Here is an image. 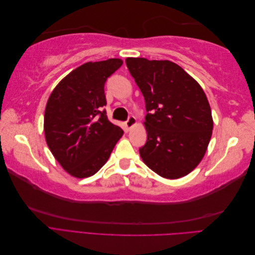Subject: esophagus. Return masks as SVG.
Listing matches in <instances>:
<instances>
[{
  "label": "esophagus",
  "instance_id": "34e87169",
  "mask_svg": "<svg viewBox=\"0 0 255 255\" xmlns=\"http://www.w3.org/2000/svg\"><path fill=\"white\" fill-rule=\"evenodd\" d=\"M136 123V118L134 117V116H129V117L128 118V120L126 121V127L128 128H130L134 125Z\"/></svg>",
  "mask_w": 255,
  "mask_h": 255
}]
</instances>
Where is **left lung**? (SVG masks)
I'll return each mask as SVG.
<instances>
[{"instance_id": "8db88e82", "label": "left lung", "mask_w": 255, "mask_h": 255, "mask_svg": "<svg viewBox=\"0 0 255 255\" xmlns=\"http://www.w3.org/2000/svg\"><path fill=\"white\" fill-rule=\"evenodd\" d=\"M127 67L145 102L146 142L143 163L166 179L187 175L210 143L213 118L203 89L170 60L128 57Z\"/></svg>"}]
</instances>
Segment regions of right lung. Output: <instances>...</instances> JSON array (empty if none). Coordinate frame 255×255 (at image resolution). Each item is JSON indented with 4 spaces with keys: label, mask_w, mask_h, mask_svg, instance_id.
Wrapping results in <instances>:
<instances>
[{
    "label": "right lung",
    "mask_w": 255,
    "mask_h": 255,
    "mask_svg": "<svg viewBox=\"0 0 255 255\" xmlns=\"http://www.w3.org/2000/svg\"><path fill=\"white\" fill-rule=\"evenodd\" d=\"M123 61H89L74 69L54 88L44 112V135L49 149L72 176L97 173L110 158L123 130L107 119L106 80Z\"/></svg>",
    "instance_id": "1"
}]
</instances>
